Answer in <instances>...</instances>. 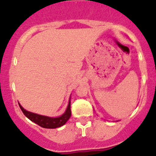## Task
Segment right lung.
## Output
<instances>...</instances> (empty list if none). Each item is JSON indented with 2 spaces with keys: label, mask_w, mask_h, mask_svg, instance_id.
<instances>
[{
  "label": "right lung",
  "mask_w": 156,
  "mask_h": 156,
  "mask_svg": "<svg viewBox=\"0 0 156 156\" xmlns=\"http://www.w3.org/2000/svg\"><path fill=\"white\" fill-rule=\"evenodd\" d=\"M19 107L22 109V113L25 114L26 117L32 120L33 122L36 123L40 127H43V128H57V127H60L65 124L66 122L69 120L71 117V102H69L68 108L66 109L65 113L62 115V116H59V117H56V118H53V117H49V116H42V115L36 114V113H31V112L27 111L25 109L22 108V106L19 104Z\"/></svg>",
  "instance_id": "add662e5"
}]
</instances>
